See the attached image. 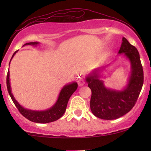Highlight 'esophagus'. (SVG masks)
<instances>
[{"instance_id": "esophagus-1", "label": "esophagus", "mask_w": 151, "mask_h": 151, "mask_svg": "<svg viewBox=\"0 0 151 151\" xmlns=\"http://www.w3.org/2000/svg\"><path fill=\"white\" fill-rule=\"evenodd\" d=\"M77 83H78V85L79 86H81L83 85H84L85 84V81H84V79H83L82 77H79L77 79Z\"/></svg>"}]
</instances>
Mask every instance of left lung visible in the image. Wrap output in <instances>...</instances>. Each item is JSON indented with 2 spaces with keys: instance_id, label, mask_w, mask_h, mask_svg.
<instances>
[{
  "instance_id": "left-lung-1",
  "label": "left lung",
  "mask_w": 151,
  "mask_h": 151,
  "mask_svg": "<svg viewBox=\"0 0 151 151\" xmlns=\"http://www.w3.org/2000/svg\"><path fill=\"white\" fill-rule=\"evenodd\" d=\"M119 54H124L131 63V74L123 89H109L104 85L100 77L105 67L93 70L85 79L91 90V112L95 116L104 120L119 119L129 112L134 106L143 84V70L138 50L123 37Z\"/></svg>"
}]
</instances>
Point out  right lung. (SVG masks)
Listing matches in <instances>:
<instances>
[{"mask_svg":"<svg viewBox=\"0 0 151 151\" xmlns=\"http://www.w3.org/2000/svg\"><path fill=\"white\" fill-rule=\"evenodd\" d=\"M40 44L38 42H32L26 43L24 45H32L36 47ZM18 52L15 51L14 54L12 56L11 60L13 59L15 53ZM10 60V61H11ZM6 84H7V89H8V91L9 93V95L13 100V103L18 109L20 113L25 117L26 119H28L32 122L39 123V124H47V123L53 122L58 120L60 118H61L63 114H65L66 108H67V103H68L69 99H70V96H72V93L76 91L77 89L78 84L77 82L74 81V82L70 83V84H66L65 86H63V88L60 91V94H59L58 100H57L56 103L54 104L52 106L50 107V109H47V110L44 111H34V110H30L24 108L22 106L18 101H16L14 96L11 92V87H10V72L9 70H8V74H7V79H6Z\"/></svg>","mask_w":151,"mask_h":151,"instance_id":"right-lung-1","label":"right lung"}]
</instances>
